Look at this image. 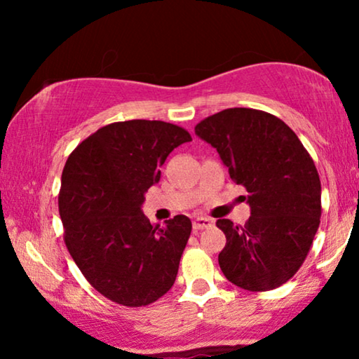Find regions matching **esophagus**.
I'll return each instance as SVG.
<instances>
[{
  "instance_id": "1",
  "label": "esophagus",
  "mask_w": 359,
  "mask_h": 359,
  "mask_svg": "<svg viewBox=\"0 0 359 359\" xmlns=\"http://www.w3.org/2000/svg\"><path fill=\"white\" fill-rule=\"evenodd\" d=\"M209 227H212V220L210 219H208V217L194 219L193 229L196 230V232H198V230H203V229H209Z\"/></svg>"
}]
</instances>
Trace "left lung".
Instances as JSON below:
<instances>
[{
  "label": "left lung",
  "mask_w": 359,
  "mask_h": 359,
  "mask_svg": "<svg viewBox=\"0 0 359 359\" xmlns=\"http://www.w3.org/2000/svg\"><path fill=\"white\" fill-rule=\"evenodd\" d=\"M194 132L217 149L252 208L245 225L215 222L227 238L220 269L247 291L283 286L302 266L320 224L322 188L312 156L287 124L250 107L205 117Z\"/></svg>",
  "instance_id": "8db88e82"
}]
</instances>
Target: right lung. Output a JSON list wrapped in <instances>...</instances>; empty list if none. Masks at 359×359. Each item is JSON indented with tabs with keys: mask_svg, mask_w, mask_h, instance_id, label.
Wrapping results in <instances>:
<instances>
[{
	"mask_svg": "<svg viewBox=\"0 0 359 359\" xmlns=\"http://www.w3.org/2000/svg\"><path fill=\"white\" fill-rule=\"evenodd\" d=\"M191 140L170 122H112L68 156L58 193L63 240L86 281L112 302L149 306L175 284L191 220L151 225L140 205L166 156Z\"/></svg>",
	"mask_w": 359,
	"mask_h": 359,
	"instance_id": "obj_1",
	"label": "right lung"
}]
</instances>
